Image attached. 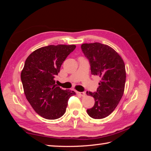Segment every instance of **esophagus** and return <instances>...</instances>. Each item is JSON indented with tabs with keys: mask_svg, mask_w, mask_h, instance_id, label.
<instances>
[{
	"mask_svg": "<svg viewBox=\"0 0 151 151\" xmlns=\"http://www.w3.org/2000/svg\"><path fill=\"white\" fill-rule=\"evenodd\" d=\"M77 94H78V95H80L81 96H85L86 95V93H85V92H77Z\"/></svg>",
	"mask_w": 151,
	"mask_h": 151,
	"instance_id": "1",
	"label": "esophagus"
}]
</instances>
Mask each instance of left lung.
<instances>
[{"label": "left lung", "instance_id": "obj_1", "mask_svg": "<svg viewBox=\"0 0 151 151\" xmlns=\"http://www.w3.org/2000/svg\"><path fill=\"white\" fill-rule=\"evenodd\" d=\"M81 49L90 63L92 75L101 78L96 92H86L95 101L87 113L95 119L105 118L113 112L123 95L126 82L124 61L113 48L99 42L83 44Z\"/></svg>", "mask_w": 151, "mask_h": 151}]
</instances>
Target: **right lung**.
I'll return each instance as SVG.
<instances>
[{"mask_svg":"<svg viewBox=\"0 0 151 151\" xmlns=\"http://www.w3.org/2000/svg\"><path fill=\"white\" fill-rule=\"evenodd\" d=\"M75 48L74 45L47 46L35 50L25 61L20 75L24 94L43 118L54 120L62 116L68 99L76 94L57 86L55 81L63 63Z\"/></svg>","mask_w":151,"mask_h":151,"instance_id":"right-lung-1","label":"right lung"}]
</instances>
